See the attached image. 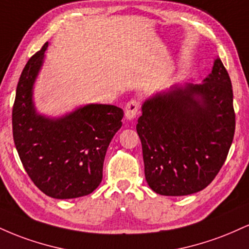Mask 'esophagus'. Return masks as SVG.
<instances>
[{
	"mask_svg": "<svg viewBox=\"0 0 249 249\" xmlns=\"http://www.w3.org/2000/svg\"><path fill=\"white\" fill-rule=\"evenodd\" d=\"M139 107H141V103L137 99H131L127 102V104L125 105V117L127 119H133L136 118V116L139 113Z\"/></svg>",
	"mask_w": 249,
	"mask_h": 249,
	"instance_id": "34e87169",
	"label": "esophagus"
}]
</instances>
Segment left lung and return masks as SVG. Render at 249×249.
Masks as SVG:
<instances>
[{
  "label": "left lung",
  "instance_id": "obj_1",
  "mask_svg": "<svg viewBox=\"0 0 249 249\" xmlns=\"http://www.w3.org/2000/svg\"><path fill=\"white\" fill-rule=\"evenodd\" d=\"M137 124L145 178L161 196H188L207 187L227 158L235 131L230 75L216 57L201 84L156 93Z\"/></svg>",
  "mask_w": 249,
  "mask_h": 249
}]
</instances>
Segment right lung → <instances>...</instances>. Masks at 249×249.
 Segmentation results:
<instances>
[{"instance_id": "obj_1", "label": "right lung", "mask_w": 249, "mask_h": 249, "mask_svg": "<svg viewBox=\"0 0 249 249\" xmlns=\"http://www.w3.org/2000/svg\"><path fill=\"white\" fill-rule=\"evenodd\" d=\"M48 42L30 57L16 89L13 136L25 172L43 193L72 199L92 193L101 184L105 154L124 112L115 105L89 104L61 118L36 112L33 87Z\"/></svg>"}]
</instances>
